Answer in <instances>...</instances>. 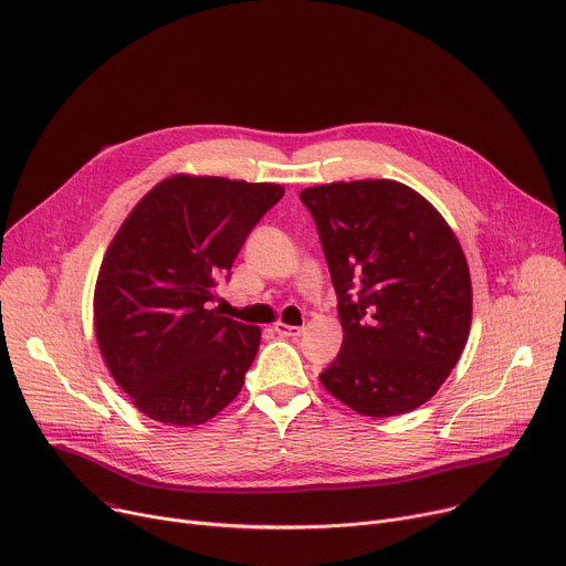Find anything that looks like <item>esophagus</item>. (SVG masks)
I'll return each mask as SVG.
<instances>
[{"label":"esophagus","instance_id":"esophagus-1","mask_svg":"<svg viewBox=\"0 0 566 566\" xmlns=\"http://www.w3.org/2000/svg\"><path fill=\"white\" fill-rule=\"evenodd\" d=\"M274 331H276L279 336H283V338H294V336H302L304 334V326H290L285 322H276Z\"/></svg>","mask_w":566,"mask_h":566}]
</instances>
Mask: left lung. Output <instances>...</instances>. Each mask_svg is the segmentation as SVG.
Here are the masks:
<instances>
[{
	"label": "left lung",
	"mask_w": 566,
	"mask_h": 566,
	"mask_svg": "<svg viewBox=\"0 0 566 566\" xmlns=\"http://www.w3.org/2000/svg\"><path fill=\"white\" fill-rule=\"evenodd\" d=\"M298 198L315 219L345 334L319 381L360 416L418 409L469 340L473 287L457 235L395 180L317 185Z\"/></svg>",
	"instance_id": "left-lung-1"
}]
</instances>
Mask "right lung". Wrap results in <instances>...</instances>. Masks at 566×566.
I'll use <instances>...</instances> for the list:
<instances>
[{
    "instance_id": "add662e5",
    "label": "right lung",
    "mask_w": 566,
    "mask_h": 566,
    "mask_svg": "<svg viewBox=\"0 0 566 566\" xmlns=\"http://www.w3.org/2000/svg\"><path fill=\"white\" fill-rule=\"evenodd\" d=\"M283 193L274 182L178 174L118 228L95 283V338L114 381L148 418L203 424L242 390L260 328L210 304Z\"/></svg>"
}]
</instances>
